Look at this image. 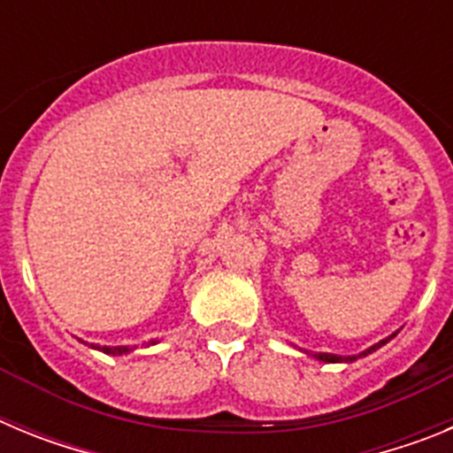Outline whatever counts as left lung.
<instances>
[{
	"label": "left lung",
	"mask_w": 453,
	"mask_h": 453,
	"mask_svg": "<svg viewBox=\"0 0 453 453\" xmlns=\"http://www.w3.org/2000/svg\"><path fill=\"white\" fill-rule=\"evenodd\" d=\"M392 338H395V334L388 335V338L381 340V342H376V345H372L370 349L361 351V354H358V356H335V354H324V351H319V354H313V356H315V358H318V361H324V363H351V361H356V358H363V356H367V354H372V351H376V349H379V347H383V345H386V342H390Z\"/></svg>",
	"instance_id": "8db88e82"
}]
</instances>
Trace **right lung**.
<instances>
[{
  "label": "right lung",
  "instance_id": "obj_1",
  "mask_svg": "<svg viewBox=\"0 0 453 453\" xmlns=\"http://www.w3.org/2000/svg\"><path fill=\"white\" fill-rule=\"evenodd\" d=\"M150 345H156V340H151ZM92 349H99L104 354H113V356H122V354H129V347H99V345H90Z\"/></svg>",
  "mask_w": 453,
  "mask_h": 453
}]
</instances>
